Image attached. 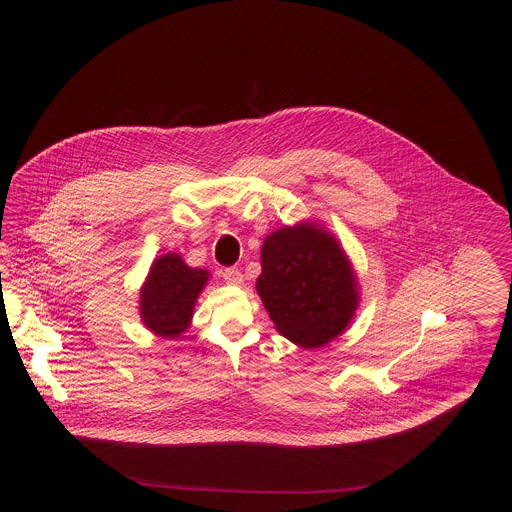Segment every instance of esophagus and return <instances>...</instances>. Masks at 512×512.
Here are the masks:
<instances>
[{
    "label": "esophagus",
    "mask_w": 512,
    "mask_h": 512,
    "mask_svg": "<svg viewBox=\"0 0 512 512\" xmlns=\"http://www.w3.org/2000/svg\"><path fill=\"white\" fill-rule=\"evenodd\" d=\"M222 278H224V282H226V284H234V286H238V284H242L244 274H242V270L238 267H228L222 270Z\"/></svg>",
    "instance_id": "obj_1"
}]
</instances>
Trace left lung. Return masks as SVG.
<instances>
[{"label":"left lung","mask_w":512,"mask_h":512,"mask_svg":"<svg viewBox=\"0 0 512 512\" xmlns=\"http://www.w3.org/2000/svg\"><path fill=\"white\" fill-rule=\"evenodd\" d=\"M257 292L278 332L320 347L345 330L357 307L351 265L334 236L311 224L272 232L261 247Z\"/></svg>","instance_id":"left-lung-1"}]
</instances>
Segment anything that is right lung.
I'll use <instances>...</instances> for the list:
<instances>
[{"label": "right lung", "mask_w": 512, "mask_h": 512, "mask_svg": "<svg viewBox=\"0 0 512 512\" xmlns=\"http://www.w3.org/2000/svg\"><path fill=\"white\" fill-rule=\"evenodd\" d=\"M207 278V270L188 267L176 253L153 261L140 293V315L147 328L163 338H178L190 326L195 299Z\"/></svg>", "instance_id": "1"}]
</instances>
